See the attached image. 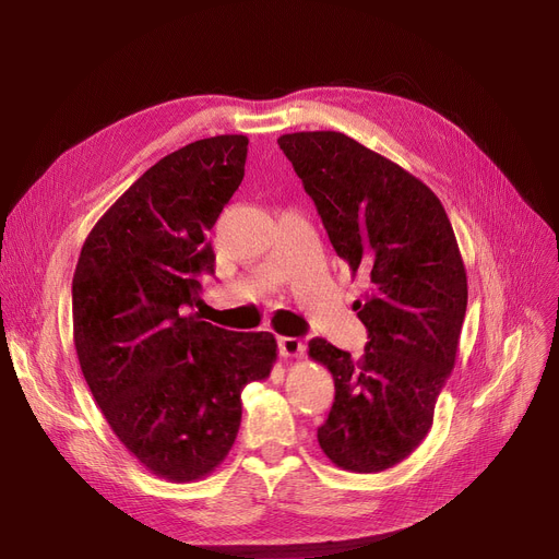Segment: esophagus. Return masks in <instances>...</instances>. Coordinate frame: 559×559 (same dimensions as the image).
I'll return each mask as SVG.
<instances>
[{
	"instance_id": "esophagus-1",
	"label": "esophagus",
	"mask_w": 559,
	"mask_h": 559,
	"mask_svg": "<svg viewBox=\"0 0 559 559\" xmlns=\"http://www.w3.org/2000/svg\"><path fill=\"white\" fill-rule=\"evenodd\" d=\"M278 346L285 358H301L306 350V344L299 337H278Z\"/></svg>"
}]
</instances>
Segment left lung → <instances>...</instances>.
Returning <instances> with one entry per match:
<instances>
[{
	"label": "left lung",
	"mask_w": 559,
	"mask_h": 559,
	"mask_svg": "<svg viewBox=\"0 0 559 559\" xmlns=\"http://www.w3.org/2000/svg\"><path fill=\"white\" fill-rule=\"evenodd\" d=\"M278 144L337 255L369 278L354 304L369 333L362 358L321 337L308 342V356L335 380L319 447L344 472H385L424 442L455 367L466 312L455 233L426 183L354 138L301 131Z\"/></svg>",
	"instance_id": "8db88e82"
}]
</instances>
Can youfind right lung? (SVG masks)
<instances>
[{
  "label": "right lung",
  "instance_id": "1",
  "mask_svg": "<svg viewBox=\"0 0 559 559\" xmlns=\"http://www.w3.org/2000/svg\"><path fill=\"white\" fill-rule=\"evenodd\" d=\"M247 135L190 142L160 158L87 235L72 278V324L87 388L117 439L171 483L228 455L242 390L276 362L272 333L183 314L215 272L209 233L245 179Z\"/></svg>",
  "mask_w": 559,
  "mask_h": 559
}]
</instances>
